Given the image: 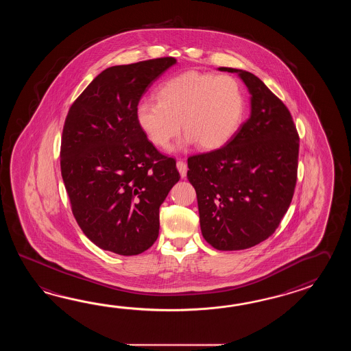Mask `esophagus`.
Wrapping results in <instances>:
<instances>
[{"label":"esophagus","instance_id":"1","mask_svg":"<svg viewBox=\"0 0 351 351\" xmlns=\"http://www.w3.org/2000/svg\"><path fill=\"white\" fill-rule=\"evenodd\" d=\"M177 169H178V172L180 173V177H182V178H184L186 176V171H188V167H186V162H183V160H178V162H177Z\"/></svg>","mask_w":351,"mask_h":351}]
</instances>
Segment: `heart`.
I'll return each mask as SVG.
<instances>
[{
  "mask_svg": "<svg viewBox=\"0 0 351 351\" xmlns=\"http://www.w3.org/2000/svg\"><path fill=\"white\" fill-rule=\"evenodd\" d=\"M157 97L138 103L135 119L159 148H167L183 127V144L218 149L231 141L243 119L242 90L228 75L186 71L167 80Z\"/></svg>",
  "mask_w": 351,
  "mask_h": 351,
  "instance_id": "b5f03b06",
  "label": "heart"
}]
</instances>
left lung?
<instances>
[{
  "label": "left lung",
  "instance_id": "left-lung-1",
  "mask_svg": "<svg viewBox=\"0 0 351 351\" xmlns=\"http://www.w3.org/2000/svg\"><path fill=\"white\" fill-rule=\"evenodd\" d=\"M237 73L251 94V115L219 149L188 158L202 234L219 251L269 239L290 207L298 179V134L286 105L256 76Z\"/></svg>",
  "mask_w": 351,
  "mask_h": 351
}]
</instances>
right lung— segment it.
<instances>
[{"mask_svg": "<svg viewBox=\"0 0 351 351\" xmlns=\"http://www.w3.org/2000/svg\"><path fill=\"white\" fill-rule=\"evenodd\" d=\"M174 58L105 69L67 112L60 167L75 219L105 251L134 256L159 234V207L178 182L176 160L141 130L135 109Z\"/></svg>", "mask_w": 351, "mask_h": 351, "instance_id": "add662e5", "label": "right lung"}]
</instances>
